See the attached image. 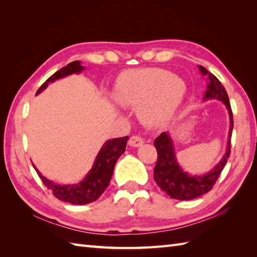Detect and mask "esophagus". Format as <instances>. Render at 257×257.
Instances as JSON below:
<instances>
[{
  "label": "esophagus",
  "instance_id": "1",
  "mask_svg": "<svg viewBox=\"0 0 257 257\" xmlns=\"http://www.w3.org/2000/svg\"><path fill=\"white\" fill-rule=\"evenodd\" d=\"M128 144L130 147H135V148H138V147L143 146L144 144V139L140 137V136H133V137H130Z\"/></svg>",
  "mask_w": 257,
  "mask_h": 257
}]
</instances>
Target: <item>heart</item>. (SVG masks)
Returning a JSON list of instances; mask_svg holds the SVG:
<instances>
[{
	"label": "heart",
	"instance_id": "b5f03b06",
	"mask_svg": "<svg viewBox=\"0 0 257 257\" xmlns=\"http://www.w3.org/2000/svg\"><path fill=\"white\" fill-rule=\"evenodd\" d=\"M187 94V84L162 68L129 69L119 76L114 99L121 106L138 108L141 121L159 124L177 111Z\"/></svg>",
	"mask_w": 257,
	"mask_h": 257
}]
</instances>
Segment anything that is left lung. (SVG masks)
<instances>
[{"label":"left lung","mask_w":257,"mask_h":257,"mask_svg":"<svg viewBox=\"0 0 257 257\" xmlns=\"http://www.w3.org/2000/svg\"><path fill=\"white\" fill-rule=\"evenodd\" d=\"M199 69L201 74L207 76V79H209L203 100L216 99L224 103L228 111V116H230V130H228L225 155L209 172L205 174H199V176H196V174L191 176V174L183 171V169L177 161L170 135L168 133H162L159 137L156 138L155 147L158 152V160L154 170V178L162 191H165L170 198L180 201L192 200L209 192L216 182L217 178L220 177L222 170L224 169L231 152L233 113L227 92L214 75L207 72L201 65H199Z\"/></svg>","instance_id":"8db88e82"}]
</instances>
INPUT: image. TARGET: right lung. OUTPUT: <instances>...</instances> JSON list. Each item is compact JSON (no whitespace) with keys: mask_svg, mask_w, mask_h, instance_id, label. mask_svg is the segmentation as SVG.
<instances>
[{"mask_svg":"<svg viewBox=\"0 0 257 257\" xmlns=\"http://www.w3.org/2000/svg\"><path fill=\"white\" fill-rule=\"evenodd\" d=\"M84 69L85 67L81 66L79 61L69 63L67 66L61 68L57 70L55 74L52 75L51 77L40 87V89L37 90L36 95L46 89V87L50 83H53V81L61 79L63 77H66L68 75L78 74L80 72H83ZM128 138V136H125V137L122 138H114L106 141L101 147L100 151L98 152L94 166H92L90 171L87 173V176L81 180L79 183H55L45 178L44 176H42V173L37 170L34 165H33V167H34L37 174L42 179L43 183L46 185L47 189H50L52 191L53 194L55 195L58 200L68 202L70 204L76 205L90 203V202H94L99 198L103 193V191L108 187V184L110 182L112 177L114 165H116L118 158L124 152Z\"/></svg>","mask_w":257,"mask_h":257,"instance_id":"1","label":"right lung"}]
</instances>
